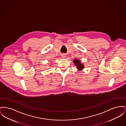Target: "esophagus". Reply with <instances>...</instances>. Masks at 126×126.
<instances>
[{
	"instance_id": "34e87169",
	"label": "esophagus",
	"mask_w": 126,
	"mask_h": 126,
	"mask_svg": "<svg viewBox=\"0 0 126 126\" xmlns=\"http://www.w3.org/2000/svg\"><path fill=\"white\" fill-rule=\"evenodd\" d=\"M62 57H63V58H64V57H65V55H62Z\"/></svg>"
}]
</instances>
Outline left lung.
Wrapping results in <instances>:
<instances>
[{
	"instance_id": "1",
	"label": "left lung",
	"mask_w": 126,
	"mask_h": 126,
	"mask_svg": "<svg viewBox=\"0 0 126 126\" xmlns=\"http://www.w3.org/2000/svg\"><path fill=\"white\" fill-rule=\"evenodd\" d=\"M73 62H74V64L77 66V68L79 70H81L84 68V65L80 63V60H78V59H75Z\"/></svg>"
}]
</instances>
